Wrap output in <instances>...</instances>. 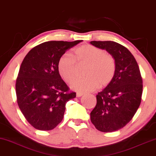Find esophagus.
Masks as SVG:
<instances>
[{
    "mask_svg": "<svg viewBox=\"0 0 156 156\" xmlns=\"http://www.w3.org/2000/svg\"><path fill=\"white\" fill-rule=\"evenodd\" d=\"M83 93L82 92H76V97H80V96H83Z\"/></svg>",
    "mask_w": 156,
    "mask_h": 156,
    "instance_id": "1",
    "label": "esophagus"
}]
</instances>
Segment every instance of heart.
<instances>
[{"mask_svg": "<svg viewBox=\"0 0 156 156\" xmlns=\"http://www.w3.org/2000/svg\"><path fill=\"white\" fill-rule=\"evenodd\" d=\"M74 58L64 54L58 62V73L67 83H71L76 76L77 64L87 65L84 71L86 78L76 80L71 88L79 92L93 91L99 87L109 84L115 73L114 58L98 47L87 44L78 47L74 51Z\"/></svg>", "mask_w": 156, "mask_h": 156, "instance_id": "obj_1", "label": "heart"}]
</instances>
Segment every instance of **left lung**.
I'll list each match as a JSON object with an SVG mask.
<instances>
[{
  "label": "left lung",
  "mask_w": 156,
  "mask_h": 156,
  "mask_svg": "<svg viewBox=\"0 0 156 156\" xmlns=\"http://www.w3.org/2000/svg\"><path fill=\"white\" fill-rule=\"evenodd\" d=\"M90 44L105 50L115 61L113 78L96 95V105L90 113L97 129L112 132L125 127L138 110L143 90L141 73L134 56L121 44L111 41Z\"/></svg>",
  "instance_id": "8db88e82"
}]
</instances>
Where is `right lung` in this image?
Listing matches in <instances>:
<instances>
[{
  "label": "right lung",
  "instance_id": "1",
  "mask_svg": "<svg viewBox=\"0 0 156 156\" xmlns=\"http://www.w3.org/2000/svg\"><path fill=\"white\" fill-rule=\"evenodd\" d=\"M82 41L42 43L24 58L15 85L17 101L24 117L37 129L55 128L62 120L67 101L76 97L62 80L58 62L65 52Z\"/></svg>",
  "mask_w": 156,
  "mask_h": 156
}]
</instances>
